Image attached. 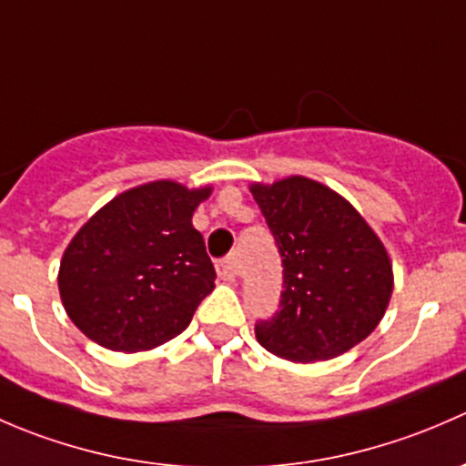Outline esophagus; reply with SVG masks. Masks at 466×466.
Wrapping results in <instances>:
<instances>
[{
    "label": "esophagus",
    "mask_w": 466,
    "mask_h": 466,
    "mask_svg": "<svg viewBox=\"0 0 466 466\" xmlns=\"http://www.w3.org/2000/svg\"><path fill=\"white\" fill-rule=\"evenodd\" d=\"M216 272H218L220 279L234 281V277H237V266H234V259H223V261L216 263Z\"/></svg>",
    "instance_id": "esophagus-1"
}]
</instances>
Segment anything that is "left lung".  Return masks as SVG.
Listing matches in <instances>:
<instances>
[{
  "instance_id": "8db88e82",
  "label": "left lung",
  "mask_w": 466,
  "mask_h": 466,
  "mask_svg": "<svg viewBox=\"0 0 466 466\" xmlns=\"http://www.w3.org/2000/svg\"><path fill=\"white\" fill-rule=\"evenodd\" d=\"M284 266L279 311L257 340L293 363L345 354L377 329L392 295V263L363 216L302 176L252 185Z\"/></svg>"
}]
</instances>
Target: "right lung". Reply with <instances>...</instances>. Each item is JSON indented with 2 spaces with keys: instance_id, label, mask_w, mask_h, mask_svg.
Here are the masks:
<instances>
[{
  "instance_id": "obj_1",
  "label": "right lung",
  "mask_w": 466,
  "mask_h": 466,
  "mask_svg": "<svg viewBox=\"0 0 466 466\" xmlns=\"http://www.w3.org/2000/svg\"><path fill=\"white\" fill-rule=\"evenodd\" d=\"M211 187L157 180L124 191L83 225L65 250L58 290L72 322L112 351H144L189 327L216 270L196 207Z\"/></svg>"
}]
</instances>
